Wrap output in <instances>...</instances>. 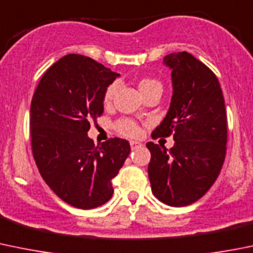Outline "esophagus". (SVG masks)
<instances>
[{
  "label": "esophagus",
  "instance_id": "1",
  "mask_svg": "<svg viewBox=\"0 0 253 253\" xmlns=\"http://www.w3.org/2000/svg\"><path fill=\"white\" fill-rule=\"evenodd\" d=\"M129 144H131L132 149H134V148H137V147L141 146V143H139V142H137V141H129Z\"/></svg>",
  "mask_w": 253,
  "mask_h": 253
}]
</instances>
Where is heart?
<instances>
[{
    "label": "heart",
    "mask_w": 253,
    "mask_h": 253,
    "mask_svg": "<svg viewBox=\"0 0 253 253\" xmlns=\"http://www.w3.org/2000/svg\"><path fill=\"white\" fill-rule=\"evenodd\" d=\"M161 86L157 80L151 79V78H143L138 82V89L141 91V94H146L147 91L152 90L153 87ZM116 84H111L105 91V102H110L114 97L115 91H116ZM116 129L120 132L121 134H125V136L128 137H136L139 134V127L136 122H133L132 120H121L116 124Z\"/></svg>",
    "instance_id": "b5f03b06"
}]
</instances>
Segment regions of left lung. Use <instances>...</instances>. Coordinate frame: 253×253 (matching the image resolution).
Instances as JSON below:
<instances>
[{"label": "left lung", "mask_w": 253, "mask_h": 253, "mask_svg": "<svg viewBox=\"0 0 253 253\" xmlns=\"http://www.w3.org/2000/svg\"><path fill=\"white\" fill-rule=\"evenodd\" d=\"M171 69L170 106L152 137L175 141L170 149L153 142L148 176L154 197L169 207L199 200L219 176L225 161L227 119L216 75L186 51L164 56Z\"/></svg>", "instance_id": "8db88e82"}]
</instances>
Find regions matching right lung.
<instances>
[{
	"mask_svg": "<svg viewBox=\"0 0 253 253\" xmlns=\"http://www.w3.org/2000/svg\"><path fill=\"white\" fill-rule=\"evenodd\" d=\"M117 77L89 56L68 54L44 73L32 99V151L39 173L63 202L79 209L111 199L112 178L131 151L126 139L115 137L96 147L87 136Z\"/></svg>",
	"mask_w": 253,
	"mask_h": 253,
	"instance_id": "add662e5",
	"label": "right lung"
}]
</instances>
